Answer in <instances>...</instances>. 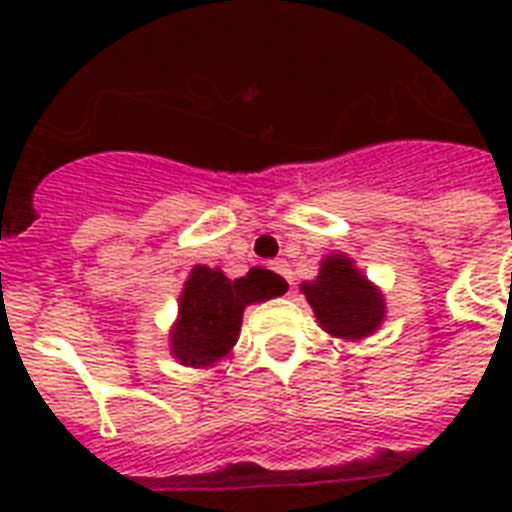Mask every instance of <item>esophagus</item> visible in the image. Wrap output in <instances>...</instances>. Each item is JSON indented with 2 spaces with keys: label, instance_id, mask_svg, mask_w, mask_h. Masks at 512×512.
<instances>
[{
  "label": "esophagus",
  "instance_id": "34e87169",
  "mask_svg": "<svg viewBox=\"0 0 512 512\" xmlns=\"http://www.w3.org/2000/svg\"><path fill=\"white\" fill-rule=\"evenodd\" d=\"M271 265H273V271L281 273V276H284V279H287L289 284H292V279H295V276H292V268H289L287 260H273Z\"/></svg>",
  "mask_w": 512,
  "mask_h": 512
}]
</instances>
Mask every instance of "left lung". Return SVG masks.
I'll return each instance as SVG.
<instances>
[{"mask_svg": "<svg viewBox=\"0 0 512 512\" xmlns=\"http://www.w3.org/2000/svg\"><path fill=\"white\" fill-rule=\"evenodd\" d=\"M321 329L342 340L369 337L385 319V300L372 281L361 276L348 255H327L313 281L300 284Z\"/></svg>", "mask_w": 512, "mask_h": 512, "instance_id": "left-lung-1", "label": "left lung"}]
</instances>
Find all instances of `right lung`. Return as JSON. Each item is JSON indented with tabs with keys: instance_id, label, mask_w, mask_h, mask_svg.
I'll use <instances>...</instances> for the list:
<instances>
[{
	"instance_id": "1",
	"label": "right lung",
	"mask_w": 512,
	"mask_h": 512,
	"mask_svg": "<svg viewBox=\"0 0 512 512\" xmlns=\"http://www.w3.org/2000/svg\"><path fill=\"white\" fill-rule=\"evenodd\" d=\"M287 292L279 273L252 268L241 279L196 265L185 281L177 321L170 332L172 356L185 366L204 369L225 358L239 340L241 316L252 303H263Z\"/></svg>"
}]
</instances>
